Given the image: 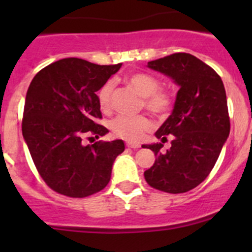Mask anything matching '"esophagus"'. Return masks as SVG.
Wrapping results in <instances>:
<instances>
[{"label": "esophagus", "mask_w": 252, "mask_h": 252, "mask_svg": "<svg viewBox=\"0 0 252 252\" xmlns=\"http://www.w3.org/2000/svg\"><path fill=\"white\" fill-rule=\"evenodd\" d=\"M126 146L128 147H130V149H139V147H140V145L139 144H134V142H126Z\"/></svg>", "instance_id": "esophagus-1"}]
</instances>
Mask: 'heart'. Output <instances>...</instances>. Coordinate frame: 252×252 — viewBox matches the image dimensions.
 Wrapping results in <instances>:
<instances>
[{"instance_id":"1","label":"heart","mask_w":252,"mask_h":252,"mask_svg":"<svg viewBox=\"0 0 252 252\" xmlns=\"http://www.w3.org/2000/svg\"><path fill=\"white\" fill-rule=\"evenodd\" d=\"M126 84L142 97V105L146 110L155 114H163L171 108L172 98L167 91L159 89L158 79L147 73H134L126 78ZM114 85L107 81L97 93L98 105L103 112H108L112 107V95ZM151 122L145 116L126 117L119 116L111 123L112 131L122 139L130 141L140 140L145 133L151 129Z\"/></svg>"}]
</instances>
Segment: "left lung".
I'll use <instances>...</instances> for the list:
<instances>
[{
	"label": "left lung",
	"mask_w": 252,
	"mask_h": 252,
	"mask_svg": "<svg viewBox=\"0 0 252 252\" xmlns=\"http://www.w3.org/2000/svg\"><path fill=\"white\" fill-rule=\"evenodd\" d=\"M179 86L172 114L155 133L172 136V146L161 152V142L142 145L155 152L154 166L145 171L150 187L171 194L194 189L212 171L229 136L227 95L220 75L190 53H173L147 63Z\"/></svg>",
	"instance_id": "left-lung-1"
}]
</instances>
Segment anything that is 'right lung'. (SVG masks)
<instances>
[{"instance_id":"obj_1","label":"right lung","mask_w":252,"mask_h":252,"mask_svg":"<svg viewBox=\"0 0 252 252\" xmlns=\"http://www.w3.org/2000/svg\"><path fill=\"white\" fill-rule=\"evenodd\" d=\"M122 63L100 65L63 58L40 70L30 83L22 122L23 138L37 172L58 194L86 197L102 190L112 166L124 151L123 140L84 145L108 133L96 93Z\"/></svg>"}]
</instances>
